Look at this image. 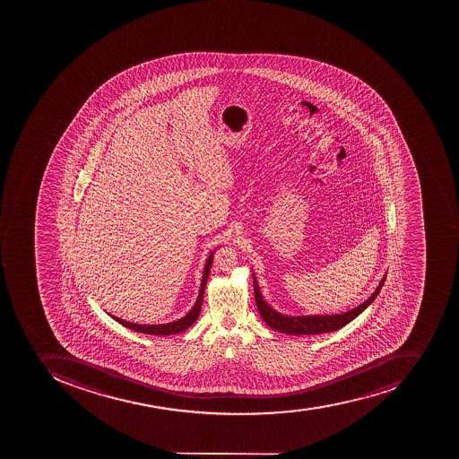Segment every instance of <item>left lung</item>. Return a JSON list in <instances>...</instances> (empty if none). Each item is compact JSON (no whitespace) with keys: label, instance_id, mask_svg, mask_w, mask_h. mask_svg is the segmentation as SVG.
I'll list each match as a JSON object with an SVG mask.
<instances>
[{"label":"left lung","instance_id":"obj_1","mask_svg":"<svg viewBox=\"0 0 459 459\" xmlns=\"http://www.w3.org/2000/svg\"><path fill=\"white\" fill-rule=\"evenodd\" d=\"M386 274L383 275L379 285L372 292V296L368 297L358 307L351 308V310L344 311V313H340V315L287 316L274 310L265 301L263 292H261L260 285L256 281L255 274L253 273L256 307H258L260 316L263 317L265 325H270L271 329L285 333V334H290V336H310V334L316 336V334H323V333L336 332V330L349 325L359 315H361L375 301L376 297H377L380 290H382L383 284H385Z\"/></svg>","mask_w":459,"mask_h":459}]
</instances>
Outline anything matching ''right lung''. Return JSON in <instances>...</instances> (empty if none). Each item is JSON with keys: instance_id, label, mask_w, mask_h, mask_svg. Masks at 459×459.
<instances>
[{"instance_id": "right-lung-1", "label": "right lung", "mask_w": 459, "mask_h": 459, "mask_svg": "<svg viewBox=\"0 0 459 459\" xmlns=\"http://www.w3.org/2000/svg\"><path fill=\"white\" fill-rule=\"evenodd\" d=\"M215 249L211 251L210 255L206 258L203 280H201V285H199V294L198 297H196L195 304L192 306L191 310H189L184 317L178 318L175 322L165 323V325H137V323L122 320V318L116 317V316L110 315V317L115 318L116 322L125 325L127 329L143 333V334H155V336H170V334H178V333L185 332V330L189 329V327L196 322V318H198L199 313H201V308H203L204 292H205L206 281H208L211 267H212L213 253H215Z\"/></svg>"}]
</instances>
